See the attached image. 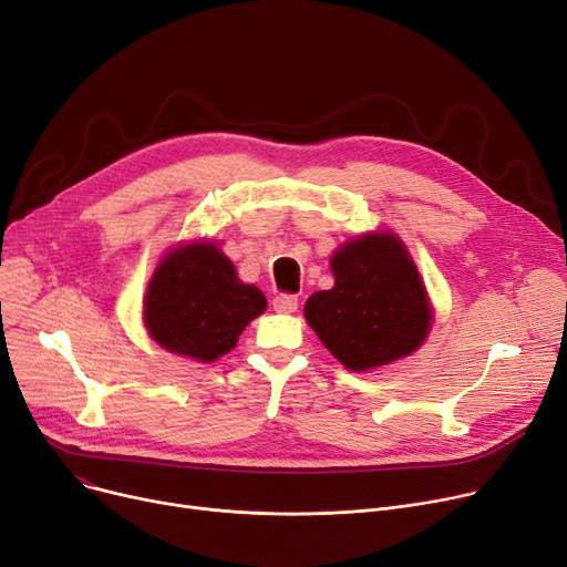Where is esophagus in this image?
<instances>
[{
  "label": "esophagus",
  "instance_id": "esophagus-1",
  "mask_svg": "<svg viewBox=\"0 0 567 567\" xmlns=\"http://www.w3.org/2000/svg\"><path fill=\"white\" fill-rule=\"evenodd\" d=\"M272 307H275V311H279V313H292V311H298L300 300L295 298V295L281 292V295H277V298L272 300Z\"/></svg>",
  "mask_w": 567,
  "mask_h": 567
}]
</instances>
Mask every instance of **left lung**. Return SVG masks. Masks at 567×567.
<instances>
[{
	"label": "left lung",
	"mask_w": 567,
	"mask_h": 567,
	"mask_svg": "<svg viewBox=\"0 0 567 567\" xmlns=\"http://www.w3.org/2000/svg\"><path fill=\"white\" fill-rule=\"evenodd\" d=\"M334 288L305 305L309 326L350 371L411 355L431 326L417 269L394 235L373 233L332 256Z\"/></svg>",
	"instance_id": "1"
}]
</instances>
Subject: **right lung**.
Instances as JSON below:
<instances>
[{
	"label": "right lung",
	"instance_id": "right-lung-1",
	"mask_svg": "<svg viewBox=\"0 0 567 567\" xmlns=\"http://www.w3.org/2000/svg\"><path fill=\"white\" fill-rule=\"evenodd\" d=\"M265 307V295L241 284L212 241H196L156 267L145 295V322L154 341L171 353L214 362L235 348L247 322Z\"/></svg>",
	"mask_w": 567,
	"mask_h": 567
}]
</instances>
